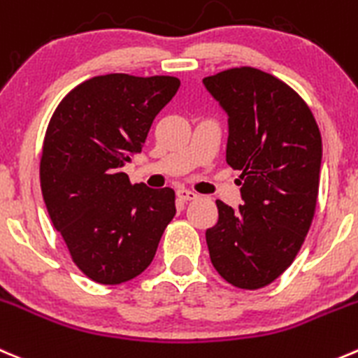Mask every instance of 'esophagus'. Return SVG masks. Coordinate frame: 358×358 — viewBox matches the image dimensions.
Wrapping results in <instances>:
<instances>
[{"mask_svg":"<svg viewBox=\"0 0 358 358\" xmlns=\"http://www.w3.org/2000/svg\"><path fill=\"white\" fill-rule=\"evenodd\" d=\"M176 196H178L180 201L197 199V194L194 192V190H189V189H178V190H176Z\"/></svg>","mask_w":358,"mask_h":358,"instance_id":"34e87169","label":"esophagus"}]
</instances>
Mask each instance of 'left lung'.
Instances as JSON below:
<instances>
[{
	"label": "left lung",
	"mask_w": 358,
	"mask_h": 358,
	"mask_svg": "<svg viewBox=\"0 0 358 358\" xmlns=\"http://www.w3.org/2000/svg\"><path fill=\"white\" fill-rule=\"evenodd\" d=\"M227 113L225 161L241 175L238 210L217 201L210 259L231 285L257 290L294 262L310 231L320 185L322 136L310 106L276 76L225 69L203 80Z\"/></svg>",
	"instance_id": "8db88e82"
}]
</instances>
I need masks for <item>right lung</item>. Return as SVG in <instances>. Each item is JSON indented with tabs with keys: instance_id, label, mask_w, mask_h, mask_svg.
Masks as SVG:
<instances>
[{
	"instance_id": "right-lung-1",
	"label": "right lung",
	"mask_w": 358,
	"mask_h": 358,
	"mask_svg": "<svg viewBox=\"0 0 358 358\" xmlns=\"http://www.w3.org/2000/svg\"><path fill=\"white\" fill-rule=\"evenodd\" d=\"M175 76H94L64 96L43 140L40 183L50 220L80 271L101 285L150 266L176 213L175 190L131 183L155 115L176 94Z\"/></svg>"
}]
</instances>
